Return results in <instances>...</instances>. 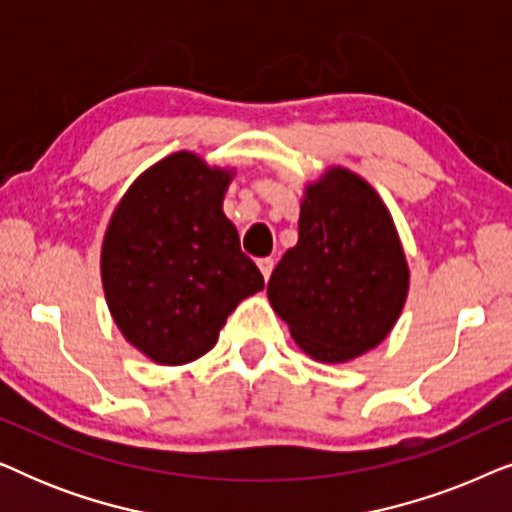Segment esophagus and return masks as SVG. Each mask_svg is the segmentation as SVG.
Returning <instances> with one entry per match:
<instances>
[{
    "label": "esophagus",
    "mask_w": 512,
    "mask_h": 512,
    "mask_svg": "<svg viewBox=\"0 0 512 512\" xmlns=\"http://www.w3.org/2000/svg\"><path fill=\"white\" fill-rule=\"evenodd\" d=\"M258 268H261L263 277L268 279V277L272 275V268H275V258H270V256H265V258H258Z\"/></svg>",
    "instance_id": "obj_1"
}]
</instances>
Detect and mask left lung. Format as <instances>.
Instances as JSON below:
<instances>
[{"label": "left lung", "instance_id": "obj_1", "mask_svg": "<svg viewBox=\"0 0 512 512\" xmlns=\"http://www.w3.org/2000/svg\"><path fill=\"white\" fill-rule=\"evenodd\" d=\"M394 221L361 177L328 170L307 188L298 244L272 270L268 298L317 361H349L387 338L408 293Z\"/></svg>", "mask_w": 512, "mask_h": 512}]
</instances>
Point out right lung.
I'll return each instance as SVG.
<instances>
[{"label": "right lung", "instance_id": "right-lung-1", "mask_svg": "<svg viewBox=\"0 0 512 512\" xmlns=\"http://www.w3.org/2000/svg\"><path fill=\"white\" fill-rule=\"evenodd\" d=\"M228 181L193 153H172L130 186L111 216L104 296L125 340L156 363L207 354L237 303L265 286L223 214Z\"/></svg>", "mask_w": 512, "mask_h": 512}]
</instances>
